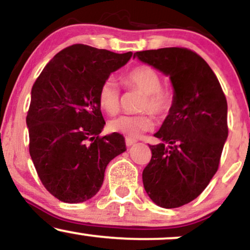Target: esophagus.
I'll return each instance as SVG.
<instances>
[{"instance_id":"esophagus-1","label":"esophagus","mask_w":250,"mask_h":250,"mask_svg":"<svg viewBox=\"0 0 250 250\" xmlns=\"http://www.w3.org/2000/svg\"><path fill=\"white\" fill-rule=\"evenodd\" d=\"M125 146H133L134 143H136V140H134V138H130V137H125Z\"/></svg>"}]
</instances>
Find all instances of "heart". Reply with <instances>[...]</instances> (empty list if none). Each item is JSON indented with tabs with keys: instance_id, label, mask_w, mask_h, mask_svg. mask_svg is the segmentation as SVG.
I'll return each mask as SVG.
<instances>
[{
	"instance_id": "obj_1",
	"label": "heart",
	"mask_w": 250,
	"mask_h": 250,
	"mask_svg": "<svg viewBox=\"0 0 250 250\" xmlns=\"http://www.w3.org/2000/svg\"><path fill=\"white\" fill-rule=\"evenodd\" d=\"M125 85L144 93L141 109L148 110L137 115H122L109 122L110 131L120 133L128 137H137L142 133L151 130L155 122L151 111L157 117H164L171 112L174 104V93L162 86V78L158 72L146 65H140L128 71L122 78ZM99 104L104 112L114 115L121 106V93L112 78L101 83L98 94Z\"/></svg>"
}]
</instances>
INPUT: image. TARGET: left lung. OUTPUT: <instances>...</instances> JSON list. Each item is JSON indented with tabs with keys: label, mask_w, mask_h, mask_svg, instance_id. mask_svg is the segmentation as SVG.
Wrapping results in <instances>:
<instances>
[{
	"label": "left lung",
	"mask_w": 250,
	"mask_h": 250,
	"mask_svg": "<svg viewBox=\"0 0 250 250\" xmlns=\"http://www.w3.org/2000/svg\"><path fill=\"white\" fill-rule=\"evenodd\" d=\"M141 62L170 77L174 104L149 146L143 185L150 199L164 208L194 200L219 169L228 136L227 100L208 64L186 47L134 53Z\"/></svg>",
	"instance_id": "8db88e82"
}]
</instances>
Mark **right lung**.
I'll return each instance as SVG.
<instances>
[{
  "label": "right lung",
  "mask_w": 250,
  "mask_h": 250,
  "mask_svg": "<svg viewBox=\"0 0 250 250\" xmlns=\"http://www.w3.org/2000/svg\"><path fill=\"white\" fill-rule=\"evenodd\" d=\"M131 55L73 44L47 62L32 86L29 152L42 184L60 201L94 197L108 163L125 151L121 134L100 136L104 120L98 94Z\"/></svg>",
  "instance_id": "1"
}]
</instances>
